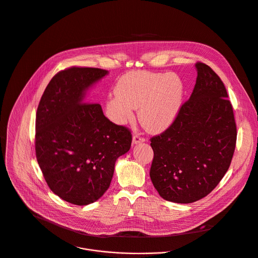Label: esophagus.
<instances>
[{
	"mask_svg": "<svg viewBox=\"0 0 258 258\" xmlns=\"http://www.w3.org/2000/svg\"><path fill=\"white\" fill-rule=\"evenodd\" d=\"M144 141H145V139L143 137H141L140 135H134L133 139H132L133 144H139V143H142Z\"/></svg>",
	"mask_w": 258,
	"mask_h": 258,
	"instance_id": "esophagus-1",
	"label": "esophagus"
}]
</instances>
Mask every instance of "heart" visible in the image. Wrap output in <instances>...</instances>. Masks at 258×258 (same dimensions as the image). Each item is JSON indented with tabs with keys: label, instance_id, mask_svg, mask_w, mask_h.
<instances>
[{
	"label": "heart",
	"instance_id": "b5f03b06",
	"mask_svg": "<svg viewBox=\"0 0 258 258\" xmlns=\"http://www.w3.org/2000/svg\"><path fill=\"white\" fill-rule=\"evenodd\" d=\"M116 97L106 104L109 118L125 124L138 109L140 124L149 132L166 130L176 119L182 106L184 86L174 74L133 71L123 75L115 86Z\"/></svg>",
	"mask_w": 258,
	"mask_h": 258
}]
</instances>
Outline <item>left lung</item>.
Masks as SVG:
<instances>
[{
  "instance_id": "8db88e82",
  "label": "left lung",
  "mask_w": 258,
  "mask_h": 258,
  "mask_svg": "<svg viewBox=\"0 0 258 258\" xmlns=\"http://www.w3.org/2000/svg\"><path fill=\"white\" fill-rule=\"evenodd\" d=\"M196 69L191 96L174 122L150 139L151 181L162 199L178 204L199 201L217 186L230 166L237 138L223 82L203 62Z\"/></svg>"
}]
</instances>
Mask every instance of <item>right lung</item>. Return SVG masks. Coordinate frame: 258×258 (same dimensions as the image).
I'll return each mask as SVG.
<instances>
[{
    "label": "right lung",
    "mask_w": 258,
    "mask_h": 258,
    "mask_svg": "<svg viewBox=\"0 0 258 258\" xmlns=\"http://www.w3.org/2000/svg\"><path fill=\"white\" fill-rule=\"evenodd\" d=\"M109 74L73 67L47 85L36 113L35 151L50 189L78 206L99 200L109 188L119 156L129 151V129L86 101L87 91Z\"/></svg>",
    "instance_id": "obj_1"
}]
</instances>
